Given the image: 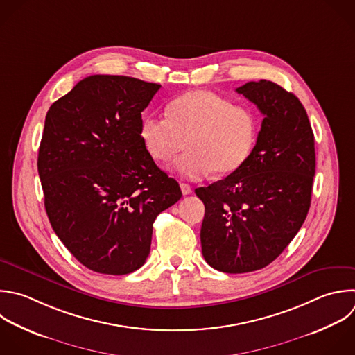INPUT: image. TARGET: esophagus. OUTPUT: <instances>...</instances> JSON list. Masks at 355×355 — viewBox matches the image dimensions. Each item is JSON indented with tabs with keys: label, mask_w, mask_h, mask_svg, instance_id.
Masks as SVG:
<instances>
[{
	"label": "esophagus",
	"mask_w": 355,
	"mask_h": 355,
	"mask_svg": "<svg viewBox=\"0 0 355 355\" xmlns=\"http://www.w3.org/2000/svg\"><path fill=\"white\" fill-rule=\"evenodd\" d=\"M180 189H182L183 196H187V194H190V193L193 191L191 186H190V184H187V183H180Z\"/></svg>",
	"instance_id": "esophagus-1"
}]
</instances>
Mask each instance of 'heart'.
Here are the masks:
<instances>
[{
  "label": "heart",
  "mask_w": 355,
  "mask_h": 355,
  "mask_svg": "<svg viewBox=\"0 0 355 355\" xmlns=\"http://www.w3.org/2000/svg\"><path fill=\"white\" fill-rule=\"evenodd\" d=\"M166 116L146 114L140 122V139L151 158L162 164L186 146L187 151L173 164L186 179L237 171L257 140L255 112L209 90H193L175 98Z\"/></svg>",
  "instance_id": "b5f03b06"
}]
</instances>
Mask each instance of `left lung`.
<instances>
[{"instance_id": "left-lung-1", "label": "left lung", "mask_w": 355, "mask_h": 355, "mask_svg": "<svg viewBox=\"0 0 355 355\" xmlns=\"http://www.w3.org/2000/svg\"><path fill=\"white\" fill-rule=\"evenodd\" d=\"M263 115L247 161L196 189L205 205L201 248L208 265L245 273L275 261L304 223L315 175V141L300 100L269 80L236 89Z\"/></svg>"}]
</instances>
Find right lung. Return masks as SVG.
Masks as SVG:
<instances>
[{"mask_svg": "<svg viewBox=\"0 0 355 355\" xmlns=\"http://www.w3.org/2000/svg\"><path fill=\"white\" fill-rule=\"evenodd\" d=\"M161 85L93 75L49 110L39 176L50 223L86 268L126 275L146 262L158 214L182 197L140 139Z\"/></svg>", "mask_w": 355, "mask_h": 355, "instance_id": "obj_1", "label": "right lung"}]
</instances>
